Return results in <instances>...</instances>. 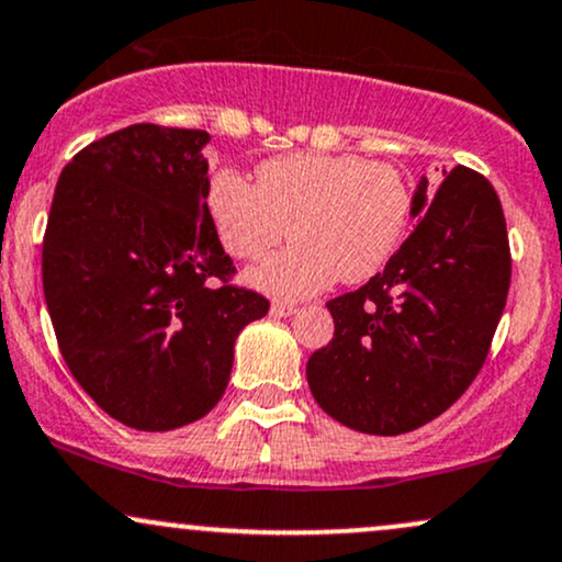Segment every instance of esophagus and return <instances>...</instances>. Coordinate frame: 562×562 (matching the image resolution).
Segmentation results:
<instances>
[{
  "instance_id": "obj_1",
  "label": "esophagus",
  "mask_w": 562,
  "mask_h": 562,
  "mask_svg": "<svg viewBox=\"0 0 562 562\" xmlns=\"http://www.w3.org/2000/svg\"><path fill=\"white\" fill-rule=\"evenodd\" d=\"M272 314L274 316H293L295 306H290V303H272Z\"/></svg>"
}]
</instances>
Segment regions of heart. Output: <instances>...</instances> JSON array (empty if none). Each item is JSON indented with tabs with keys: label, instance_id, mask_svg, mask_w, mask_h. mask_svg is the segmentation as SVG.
Segmentation results:
<instances>
[{
	"label": "heart",
	"instance_id": "b5f03b06",
	"mask_svg": "<svg viewBox=\"0 0 562 562\" xmlns=\"http://www.w3.org/2000/svg\"><path fill=\"white\" fill-rule=\"evenodd\" d=\"M204 206L235 259H261L288 233L293 243L246 277L261 293L299 301L337 277L367 282L380 274L408 235L414 186L395 161L288 154L256 165L254 186L238 172L216 170Z\"/></svg>",
	"mask_w": 562,
	"mask_h": 562
}]
</instances>
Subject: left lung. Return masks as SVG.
I'll return each instance as SVG.
<instances>
[{"label": "left lung", "mask_w": 562, "mask_h": 562, "mask_svg": "<svg viewBox=\"0 0 562 562\" xmlns=\"http://www.w3.org/2000/svg\"><path fill=\"white\" fill-rule=\"evenodd\" d=\"M414 216L387 267L327 303L335 335L306 363L324 414L363 435L445 414L482 371L508 301V229L484 175L458 165L437 191L422 178Z\"/></svg>", "instance_id": "obj_1"}]
</instances>
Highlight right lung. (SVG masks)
Returning a JSON list of instances; mask_svg holds the SVG:
<instances>
[{"label": "right lung", "instance_id": "right-lung-1", "mask_svg": "<svg viewBox=\"0 0 562 562\" xmlns=\"http://www.w3.org/2000/svg\"><path fill=\"white\" fill-rule=\"evenodd\" d=\"M206 131L138 123L67 161L42 277L67 369L125 427L170 431L225 395L240 329L269 301L235 285L204 206Z\"/></svg>", "mask_w": 562, "mask_h": 562}]
</instances>
